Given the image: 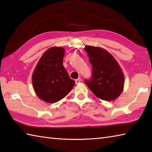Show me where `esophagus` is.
<instances>
[{
    "label": "esophagus",
    "mask_w": 152,
    "mask_h": 152,
    "mask_svg": "<svg viewBox=\"0 0 152 152\" xmlns=\"http://www.w3.org/2000/svg\"><path fill=\"white\" fill-rule=\"evenodd\" d=\"M80 81H81V79H80V78H78V79H76V80H75V83H76V84H79V83L80 82Z\"/></svg>",
    "instance_id": "1"
}]
</instances>
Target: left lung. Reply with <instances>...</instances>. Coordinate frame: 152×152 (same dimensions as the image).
<instances>
[{"label": "left lung", "instance_id": "left-lung-1", "mask_svg": "<svg viewBox=\"0 0 152 152\" xmlns=\"http://www.w3.org/2000/svg\"><path fill=\"white\" fill-rule=\"evenodd\" d=\"M92 65V76L85 83L99 99L111 102L117 99L124 88V74L111 53L102 47L86 45L84 48Z\"/></svg>", "mask_w": 152, "mask_h": 152}]
</instances>
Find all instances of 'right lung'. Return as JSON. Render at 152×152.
Listing matches in <instances>:
<instances>
[{
    "label": "right lung",
    "mask_w": 152,
    "mask_h": 152,
    "mask_svg": "<svg viewBox=\"0 0 152 152\" xmlns=\"http://www.w3.org/2000/svg\"><path fill=\"white\" fill-rule=\"evenodd\" d=\"M65 50L53 47L41 56L32 74V84L38 97L56 103L66 96L75 85L63 66Z\"/></svg>",
    "instance_id": "add662e5"
}]
</instances>
